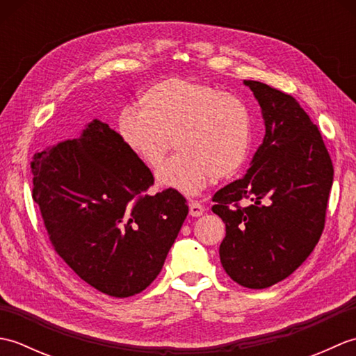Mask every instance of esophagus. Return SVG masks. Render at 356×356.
Segmentation results:
<instances>
[{"instance_id":"esophagus-1","label":"esophagus","mask_w":356,"mask_h":356,"mask_svg":"<svg viewBox=\"0 0 356 356\" xmlns=\"http://www.w3.org/2000/svg\"><path fill=\"white\" fill-rule=\"evenodd\" d=\"M203 213H205V208L200 205L199 202H190V216L191 217H200Z\"/></svg>"}]
</instances>
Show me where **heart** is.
<instances>
[{
  "mask_svg": "<svg viewBox=\"0 0 356 356\" xmlns=\"http://www.w3.org/2000/svg\"><path fill=\"white\" fill-rule=\"evenodd\" d=\"M139 110L119 118V133L139 161L157 170L172 140L180 151L157 172L159 185L195 195L211 177H231L245 165L252 122L240 97L205 82L170 78L140 96Z\"/></svg>",
  "mask_w": 356,
  "mask_h": 356,
  "instance_id": "obj_1",
  "label": "heart"
}]
</instances>
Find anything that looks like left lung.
Instances as JSON below:
<instances>
[{"mask_svg":"<svg viewBox=\"0 0 356 356\" xmlns=\"http://www.w3.org/2000/svg\"><path fill=\"white\" fill-rule=\"evenodd\" d=\"M245 84L266 134L245 176L214 194L213 213L226 226L218 249L226 274L264 289L289 277L318 243L334 165L318 127L291 95L259 81Z\"/></svg>","mask_w":356,"mask_h":356,"instance_id":"8db88e82","label":"left lung"}]
</instances>
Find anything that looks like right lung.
<instances>
[{
    "label": "right lung",
    "instance_id": "1",
    "mask_svg": "<svg viewBox=\"0 0 356 356\" xmlns=\"http://www.w3.org/2000/svg\"><path fill=\"white\" fill-rule=\"evenodd\" d=\"M32 197L58 255L102 293H139L162 270L188 216L176 190L154 195L149 168L95 119L73 140L33 156Z\"/></svg>",
    "mask_w": 356,
    "mask_h": 356
}]
</instances>
